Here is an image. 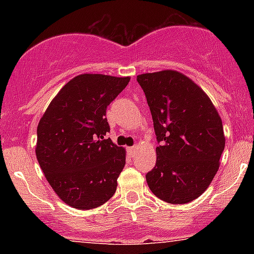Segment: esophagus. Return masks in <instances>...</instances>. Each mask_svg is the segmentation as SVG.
I'll use <instances>...</instances> for the list:
<instances>
[{"instance_id":"obj_1","label":"esophagus","mask_w":254,"mask_h":254,"mask_svg":"<svg viewBox=\"0 0 254 254\" xmlns=\"http://www.w3.org/2000/svg\"><path fill=\"white\" fill-rule=\"evenodd\" d=\"M137 146L135 145V146H131V147H127V152H129V155L130 156H134L135 153H136V151H137Z\"/></svg>"}]
</instances>
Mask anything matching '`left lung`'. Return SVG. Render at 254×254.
I'll use <instances>...</instances> for the list:
<instances>
[{"label":"left lung","instance_id":"8db88e82","mask_svg":"<svg viewBox=\"0 0 254 254\" xmlns=\"http://www.w3.org/2000/svg\"><path fill=\"white\" fill-rule=\"evenodd\" d=\"M136 79L160 142L155 168L146 175L148 188L170 204L193 201L220 167L225 148L221 118L205 92L178 71L141 73Z\"/></svg>","mask_w":254,"mask_h":254}]
</instances>
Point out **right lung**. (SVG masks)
<instances>
[{"instance_id": "add662e5", "label": "right lung", "mask_w": 254, "mask_h": 254, "mask_svg": "<svg viewBox=\"0 0 254 254\" xmlns=\"http://www.w3.org/2000/svg\"><path fill=\"white\" fill-rule=\"evenodd\" d=\"M129 81V76H76L54 97L38 124L40 168L59 198L75 209L103 205L117 190L127 151L104 139L109 131L106 111Z\"/></svg>"}]
</instances>
